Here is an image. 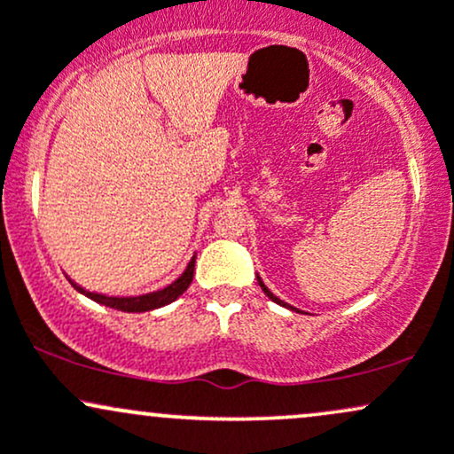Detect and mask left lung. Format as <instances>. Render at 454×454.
Listing matches in <instances>:
<instances>
[{"label":"left lung","instance_id":"obj_1","mask_svg":"<svg viewBox=\"0 0 454 454\" xmlns=\"http://www.w3.org/2000/svg\"><path fill=\"white\" fill-rule=\"evenodd\" d=\"M256 279H258L260 288H262V293H264V294H267L270 301H275V303H278V305H281V307H288V309H293V311H299V309H296V307H293V305H288V303H284V301H281V299H278V296H275L273 293H270V290L267 288V286H264V281H262V279H260V275H256Z\"/></svg>","mask_w":454,"mask_h":454}]
</instances>
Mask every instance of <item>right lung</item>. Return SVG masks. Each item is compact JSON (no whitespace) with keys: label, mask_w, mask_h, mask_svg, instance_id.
Instances as JSON below:
<instances>
[{"label":"right lung","mask_w":454,"mask_h":454,"mask_svg":"<svg viewBox=\"0 0 454 454\" xmlns=\"http://www.w3.org/2000/svg\"><path fill=\"white\" fill-rule=\"evenodd\" d=\"M194 264H196V254L192 256L190 262H187L184 273H181L179 278L173 281V284L164 286V288H160V290H153V293L138 294V296H108V294H100V293H90V290H85L82 286H78L74 279H70L67 275L66 278L72 286H74L78 293L85 294L87 299L96 301V303L113 307V309H119V311H128V314H140V311L158 309V307H164V305L173 303V301L179 299V296L187 290V286L192 284V278H194Z\"/></svg>","instance_id":"obj_1"}]
</instances>
